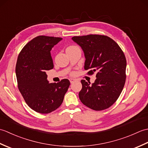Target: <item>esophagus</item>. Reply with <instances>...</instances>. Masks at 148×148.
<instances>
[{"instance_id":"1","label":"esophagus","mask_w":148,"mask_h":148,"mask_svg":"<svg viewBox=\"0 0 148 148\" xmlns=\"http://www.w3.org/2000/svg\"><path fill=\"white\" fill-rule=\"evenodd\" d=\"M69 80H70V82H71V84H72V83H73L74 82V81H76V80H75L74 79H70Z\"/></svg>"}]
</instances>
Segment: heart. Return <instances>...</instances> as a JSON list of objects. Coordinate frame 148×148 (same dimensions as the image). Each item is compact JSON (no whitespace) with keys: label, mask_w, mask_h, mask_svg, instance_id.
<instances>
[{"label":"heart","mask_w":148,"mask_h":148,"mask_svg":"<svg viewBox=\"0 0 148 148\" xmlns=\"http://www.w3.org/2000/svg\"><path fill=\"white\" fill-rule=\"evenodd\" d=\"M77 48V46H74V45L73 46H70L67 48V49H74V48Z\"/></svg>","instance_id":"1"}]
</instances>
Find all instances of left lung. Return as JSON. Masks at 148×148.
<instances>
[{
	"mask_svg": "<svg viewBox=\"0 0 148 148\" xmlns=\"http://www.w3.org/2000/svg\"><path fill=\"white\" fill-rule=\"evenodd\" d=\"M85 56L84 69L88 74L96 73L95 82L90 84L81 80L79 99L95 111L109 108L120 95L126 80L127 60L123 51L109 37L98 34L74 36Z\"/></svg>",
	"mask_w": 148,
	"mask_h": 148,
	"instance_id": "1",
	"label": "left lung"
}]
</instances>
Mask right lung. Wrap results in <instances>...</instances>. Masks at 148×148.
Segmentation results:
<instances>
[{
	"label": "right lung",
	"instance_id": "add662e5",
	"mask_svg": "<svg viewBox=\"0 0 148 148\" xmlns=\"http://www.w3.org/2000/svg\"><path fill=\"white\" fill-rule=\"evenodd\" d=\"M61 37L39 36L21 49L16 65L18 89L25 101L37 112L48 114L58 108L63 102L70 81L64 79L49 83L46 72L53 68L52 48Z\"/></svg>",
	"mask_w": 148,
	"mask_h": 148
}]
</instances>
